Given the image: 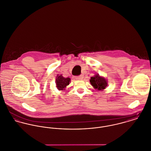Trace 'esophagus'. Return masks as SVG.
Masks as SVG:
<instances>
[{
    "label": "esophagus",
    "instance_id": "esophagus-1",
    "mask_svg": "<svg viewBox=\"0 0 151 151\" xmlns=\"http://www.w3.org/2000/svg\"><path fill=\"white\" fill-rule=\"evenodd\" d=\"M75 79H76L77 81H81V80H82V79H83V75H81V76H76V77H75Z\"/></svg>",
    "mask_w": 151,
    "mask_h": 151
}]
</instances>
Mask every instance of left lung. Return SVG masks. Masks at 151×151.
I'll return each mask as SVG.
<instances>
[{"label":"left lung","instance_id":"1","mask_svg":"<svg viewBox=\"0 0 151 151\" xmlns=\"http://www.w3.org/2000/svg\"><path fill=\"white\" fill-rule=\"evenodd\" d=\"M90 84L94 87L99 91H103L108 86L107 79L104 77L101 76L99 74H96L94 76L91 77L90 79Z\"/></svg>","mask_w":151,"mask_h":151}]
</instances>
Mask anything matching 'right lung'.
<instances>
[{"mask_svg":"<svg viewBox=\"0 0 151 151\" xmlns=\"http://www.w3.org/2000/svg\"><path fill=\"white\" fill-rule=\"evenodd\" d=\"M70 82V79L69 78H64L62 75H57L55 79L56 87L58 90H65L67 86Z\"/></svg>","mask_w":151,"mask_h":151,"instance_id":"add662e5","label":"right lung"}]
</instances>
